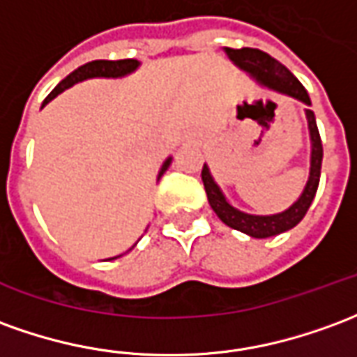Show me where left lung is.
Instances as JSON below:
<instances>
[{"mask_svg":"<svg viewBox=\"0 0 357 357\" xmlns=\"http://www.w3.org/2000/svg\"><path fill=\"white\" fill-rule=\"evenodd\" d=\"M226 54L231 61L239 66L241 69H245L249 73L257 77L261 83L268 84L271 89L286 92L298 100L311 104L309 100L307 91L303 89V84L288 71L286 67L276 61L274 57L265 54L263 50L257 48H226ZM309 123V133H311V143H313V153H311V174H309V181L305 185L303 195L298 199V203H294L284 211L282 214H273V216H251V214L239 213L234 206L226 203V199L220 193L218 185L214 183L208 168L203 166L201 178H203L204 191L208 197V203L213 206V211L218 214L226 226H230L234 230L243 231L251 238H271V236H278L282 231L290 230L294 226H298L303 216L307 214L309 206L313 203V197L317 193L319 179H321V162H323V143H321V135H319L317 121H315V114L311 109H305Z\"/></svg>","mask_w":357,"mask_h":357,"instance_id":"1","label":"left lung"}]
</instances>
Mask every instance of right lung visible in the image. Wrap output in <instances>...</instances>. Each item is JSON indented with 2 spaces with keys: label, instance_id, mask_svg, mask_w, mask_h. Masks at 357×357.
<instances>
[{
  "label": "right lung",
  "instance_id": "obj_1",
  "mask_svg": "<svg viewBox=\"0 0 357 357\" xmlns=\"http://www.w3.org/2000/svg\"><path fill=\"white\" fill-rule=\"evenodd\" d=\"M137 66H139L137 59H116V61H109V59H96V61H89V63H84V66H81L79 69H75L71 75H67L66 79L57 84L54 91L50 92L48 98L44 100V104H48L52 98H56L59 92H63L66 89H69V86H73V84L79 83V81L91 79V77H121V75L131 73ZM168 166H170V160L164 162L160 176L168 170Z\"/></svg>",
  "mask_w": 357,
  "mask_h": 357
}]
</instances>
